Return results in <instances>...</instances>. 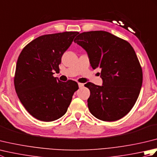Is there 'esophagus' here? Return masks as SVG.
Instances as JSON below:
<instances>
[{
  "instance_id": "obj_1",
  "label": "esophagus",
  "mask_w": 157,
  "mask_h": 157,
  "mask_svg": "<svg viewBox=\"0 0 157 157\" xmlns=\"http://www.w3.org/2000/svg\"><path fill=\"white\" fill-rule=\"evenodd\" d=\"M78 86H79V88H82L84 86V84H82V83H78Z\"/></svg>"
}]
</instances>
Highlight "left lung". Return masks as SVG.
I'll list each match as a JSON object with an SVG mask.
<instances>
[{
  "label": "left lung",
  "mask_w": 157,
  "mask_h": 157,
  "mask_svg": "<svg viewBox=\"0 0 157 157\" xmlns=\"http://www.w3.org/2000/svg\"><path fill=\"white\" fill-rule=\"evenodd\" d=\"M74 42L84 48L92 69H101L102 86L89 82L90 111L104 121L125 116L137 101L142 84V69L132 45L105 31L79 34Z\"/></svg>",
  "instance_id": "8db88e82"
}]
</instances>
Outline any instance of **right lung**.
Wrapping results in <instances>:
<instances>
[{
  "mask_svg": "<svg viewBox=\"0 0 157 157\" xmlns=\"http://www.w3.org/2000/svg\"><path fill=\"white\" fill-rule=\"evenodd\" d=\"M78 32L39 36L23 48L14 76L15 91L27 111L42 121L64 115L78 90L75 81L63 82L53 76L59 71L61 57Z\"/></svg>",
  "mask_w": 157,
  "mask_h": 157,
  "instance_id": "add662e5",
  "label": "right lung"
}]
</instances>
